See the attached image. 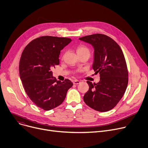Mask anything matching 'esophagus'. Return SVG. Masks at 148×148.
Here are the masks:
<instances>
[{"label":"esophagus","instance_id":"obj_1","mask_svg":"<svg viewBox=\"0 0 148 148\" xmlns=\"http://www.w3.org/2000/svg\"><path fill=\"white\" fill-rule=\"evenodd\" d=\"M80 83V82L79 80H75L74 82H73V84H78Z\"/></svg>","mask_w":148,"mask_h":148}]
</instances>
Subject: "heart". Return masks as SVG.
Here are the masks:
<instances>
[{"label": "heart", "instance_id": "heart-1", "mask_svg": "<svg viewBox=\"0 0 148 148\" xmlns=\"http://www.w3.org/2000/svg\"><path fill=\"white\" fill-rule=\"evenodd\" d=\"M77 52L78 54L80 53H87L88 54H90V49L88 47L84 46V45H82V46H79L77 48Z\"/></svg>", "mask_w": 148, "mask_h": 148}]
</instances>
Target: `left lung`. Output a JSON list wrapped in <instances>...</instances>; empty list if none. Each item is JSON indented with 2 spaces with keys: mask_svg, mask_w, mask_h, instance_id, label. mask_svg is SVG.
Wrapping results in <instances>:
<instances>
[{
  "mask_svg": "<svg viewBox=\"0 0 148 148\" xmlns=\"http://www.w3.org/2000/svg\"><path fill=\"white\" fill-rule=\"evenodd\" d=\"M79 39L93 46V69L101 77L97 84L87 82L89 89L83 97L84 101L96 111H110L121 100L129 82L123 52L115 41L105 34H95Z\"/></svg>",
  "mask_w": 148,
  "mask_h": 148,
  "instance_id": "left-lung-1",
  "label": "left lung"
}]
</instances>
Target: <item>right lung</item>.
Returning a JSON list of instances; mask_svg holds the SVG:
<instances>
[{
  "mask_svg": "<svg viewBox=\"0 0 148 148\" xmlns=\"http://www.w3.org/2000/svg\"><path fill=\"white\" fill-rule=\"evenodd\" d=\"M71 42L70 38L42 36L29 42L21 54L19 71L24 90L31 101L45 111L60 105L73 85L68 79L57 82L51 71L60 64L61 51Z\"/></svg>",
  "mask_w": 148,
  "mask_h": 148,
  "instance_id": "obj_1",
  "label": "right lung"
}]
</instances>
